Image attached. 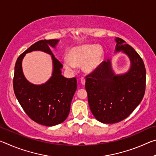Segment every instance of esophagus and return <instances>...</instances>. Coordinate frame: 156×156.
<instances>
[{
	"mask_svg": "<svg viewBox=\"0 0 156 156\" xmlns=\"http://www.w3.org/2000/svg\"><path fill=\"white\" fill-rule=\"evenodd\" d=\"M80 83L83 84V85H84V84H85V79H84V78H81Z\"/></svg>",
	"mask_w": 156,
	"mask_h": 156,
	"instance_id": "esophagus-1",
	"label": "esophagus"
}]
</instances>
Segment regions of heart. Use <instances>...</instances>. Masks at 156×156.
<instances>
[{"mask_svg": "<svg viewBox=\"0 0 156 156\" xmlns=\"http://www.w3.org/2000/svg\"><path fill=\"white\" fill-rule=\"evenodd\" d=\"M104 57L102 47L96 44H84L70 49L68 58L63 59L66 69L73 72L76 67L82 65V70L85 73H91L101 65Z\"/></svg>", "mask_w": 156, "mask_h": 156, "instance_id": "obj_1", "label": "heart"}]
</instances>
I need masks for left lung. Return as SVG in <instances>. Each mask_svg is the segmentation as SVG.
<instances>
[{
    "instance_id": "left-lung-1",
    "label": "left lung",
    "mask_w": 156,
    "mask_h": 156,
    "mask_svg": "<svg viewBox=\"0 0 156 156\" xmlns=\"http://www.w3.org/2000/svg\"><path fill=\"white\" fill-rule=\"evenodd\" d=\"M115 53L122 51L130 60L127 72L115 74L112 59H108L86 76L85 89L91 112L96 120L105 124L117 123L127 118L140 103L145 92L143 60L122 39L115 38Z\"/></svg>"
}]
</instances>
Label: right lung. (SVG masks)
<instances>
[{"label":"right lung","instance_id":"obj_1","mask_svg":"<svg viewBox=\"0 0 156 156\" xmlns=\"http://www.w3.org/2000/svg\"><path fill=\"white\" fill-rule=\"evenodd\" d=\"M58 42L57 39L41 40L29 47L18 58L13 80L14 94L23 110L34 122L47 126L57 125L66 120L77 89L76 78H67L62 75L63 66L51 51V47L56 48ZM34 51L45 52L52 59V76L41 85L31 83L22 72L23 58L26 53Z\"/></svg>","mask_w":156,"mask_h":156}]
</instances>
